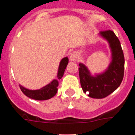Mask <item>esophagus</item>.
Instances as JSON below:
<instances>
[{
	"label": "esophagus",
	"mask_w": 135,
	"mask_h": 135,
	"mask_svg": "<svg viewBox=\"0 0 135 135\" xmlns=\"http://www.w3.org/2000/svg\"><path fill=\"white\" fill-rule=\"evenodd\" d=\"M69 58H70V60L71 61H77V59H78V55H77V53H76V52L71 53L70 54Z\"/></svg>",
	"instance_id": "34e87169"
}]
</instances>
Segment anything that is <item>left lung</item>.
Listing matches in <instances>:
<instances>
[{"instance_id": "obj_1", "label": "left lung", "mask_w": 135, "mask_h": 135, "mask_svg": "<svg viewBox=\"0 0 135 135\" xmlns=\"http://www.w3.org/2000/svg\"><path fill=\"white\" fill-rule=\"evenodd\" d=\"M109 44L111 51L110 64L101 73H90L84 64H79V76L82 89L89 92V97L94 99L106 97L116 90L121 84L124 71V57L120 40L114 32L103 31L99 34Z\"/></svg>"}]
</instances>
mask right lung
I'll list each match as a JSON object with an SVG mask.
<instances>
[{
	"mask_svg": "<svg viewBox=\"0 0 135 135\" xmlns=\"http://www.w3.org/2000/svg\"><path fill=\"white\" fill-rule=\"evenodd\" d=\"M68 57H64L59 63L58 71H57V79L53 80L50 83L46 84L45 86L42 87L41 89L37 90H30L20 84V89L26 96L32 99L44 101L52 98L57 93V87L59 86L58 80H60L64 76V71L68 64Z\"/></svg>",
	"mask_w": 135,
	"mask_h": 135,
	"instance_id": "1",
	"label": "right lung"
}]
</instances>
